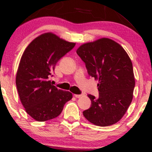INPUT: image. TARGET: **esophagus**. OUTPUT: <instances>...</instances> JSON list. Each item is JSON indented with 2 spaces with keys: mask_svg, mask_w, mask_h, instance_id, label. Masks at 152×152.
Returning <instances> with one entry per match:
<instances>
[{
  "mask_svg": "<svg viewBox=\"0 0 152 152\" xmlns=\"http://www.w3.org/2000/svg\"><path fill=\"white\" fill-rule=\"evenodd\" d=\"M74 96L76 98H81V96H83V94H74Z\"/></svg>",
  "mask_w": 152,
  "mask_h": 152,
  "instance_id": "esophagus-1",
  "label": "esophagus"
}]
</instances>
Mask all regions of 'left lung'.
<instances>
[{
	"instance_id": "left-lung-1",
	"label": "left lung",
	"mask_w": 152,
	"mask_h": 152,
	"mask_svg": "<svg viewBox=\"0 0 152 152\" xmlns=\"http://www.w3.org/2000/svg\"><path fill=\"white\" fill-rule=\"evenodd\" d=\"M76 53L89 76L99 80V98L88 94L91 104L83 116L99 126L117 123L133 99L135 78L129 56L121 45L107 38L83 43Z\"/></svg>"
}]
</instances>
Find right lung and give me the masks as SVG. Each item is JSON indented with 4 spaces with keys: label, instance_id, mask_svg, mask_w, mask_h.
Instances as JSON below:
<instances>
[{
    "label": "right lung",
    "instance_id": "1",
    "mask_svg": "<svg viewBox=\"0 0 152 152\" xmlns=\"http://www.w3.org/2000/svg\"><path fill=\"white\" fill-rule=\"evenodd\" d=\"M75 45L48 32L33 40L24 50L15 83L26 113L36 121L57 117L66 103L72 99L71 92L58 89L50 78L56 63Z\"/></svg>",
    "mask_w": 152,
    "mask_h": 152
}]
</instances>
